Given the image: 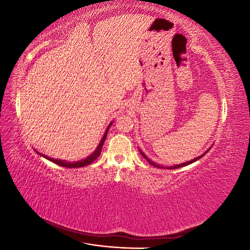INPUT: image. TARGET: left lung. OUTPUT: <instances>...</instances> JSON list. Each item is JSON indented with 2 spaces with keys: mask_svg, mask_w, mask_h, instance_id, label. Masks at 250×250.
Wrapping results in <instances>:
<instances>
[{
  "mask_svg": "<svg viewBox=\"0 0 250 250\" xmlns=\"http://www.w3.org/2000/svg\"><path fill=\"white\" fill-rule=\"evenodd\" d=\"M207 152H208V151H207ZM141 154L144 156V157H145L146 158V161L150 164V165H152L153 166V167H156V168H161L160 167V166H158V165H156L155 163H153V162H151L150 160H149V158L145 155V154H144L143 152H142V151H141ZM204 154H206V153H204ZM204 154H202V155H200V156H198V157H196V158H194V160H192V161H190V162H187V163H184V164H180V165H175V166H173V167H166V168H167V169H178V168H181V167H184V166H187V165H190V164H192V163H194V162H196V161H198L199 160V158H201ZM163 168V167H162Z\"/></svg>",
  "mask_w": 250,
  "mask_h": 250,
  "instance_id": "left-lung-1",
  "label": "left lung"
}]
</instances>
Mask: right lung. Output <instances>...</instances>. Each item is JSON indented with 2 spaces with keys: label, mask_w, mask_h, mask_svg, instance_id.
I'll return each instance as SVG.
<instances>
[{
  "label": "right lung",
  "mask_w": 250,
  "mask_h": 250,
  "mask_svg": "<svg viewBox=\"0 0 250 250\" xmlns=\"http://www.w3.org/2000/svg\"><path fill=\"white\" fill-rule=\"evenodd\" d=\"M111 124H112V123H110V124L108 125L107 129H106V131H105V133H104V135H103V138H102V140H101L100 144H99V145H98L97 149L95 150V152H94L93 154H90L88 157H86L85 160H81V161H79V162H75V163H67V162H64V161L54 160V158L48 157V156H46V155L41 154L40 152H37V153H39L40 155H42L43 157H46L47 160H49V161L53 162V163H54V164H56V165H59V166H62V167H65V168H79V167H84V166H88V165L92 164V163H93L95 160H97V158L99 157V155L101 154L102 146H103V144H104V142H105V139H106V135H107L108 129H109V127L111 126Z\"/></svg>",
  "instance_id": "add662e5"
}]
</instances>
